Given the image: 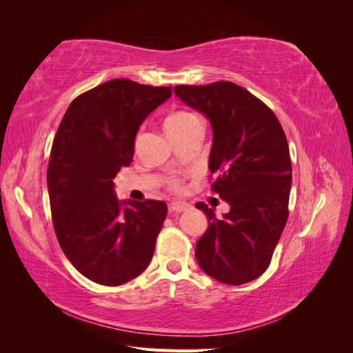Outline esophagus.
Listing matches in <instances>:
<instances>
[{
	"label": "esophagus",
	"instance_id": "1",
	"mask_svg": "<svg viewBox=\"0 0 353 353\" xmlns=\"http://www.w3.org/2000/svg\"><path fill=\"white\" fill-rule=\"evenodd\" d=\"M191 206L188 205V203H184V201H172L169 205V210L170 212H176V213H181V212H185L188 210Z\"/></svg>",
	"mask_w": 353,
	"mask_h": 353
}]
</instances>
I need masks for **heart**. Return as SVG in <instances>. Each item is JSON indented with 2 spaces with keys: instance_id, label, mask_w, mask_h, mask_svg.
Listing matches in <instances>:
<instances>
[{
  "instance_id": "b5f03b06",
  "label": "heart",
  "mask_w": 353,
  "mask_h": 353,
  "mask_svg": "<svg viewBox=\"0 0 353 353\" xmlns=\"http://www.w3.org/2000/svg\"><path fill=\"white\" fill-rule=\"evenodd\" d=\"M197 123H201V121L194 113L187 112V110H178V112L170 113L166 117L165 128H166L168 135H174V134L188 131L190 128H193ZM170 185H172V188H178L179 183L176 179H172L170 181Z\"/></svg>"
}]
</instances>
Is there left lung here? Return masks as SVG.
<instances>
[{
    "label": "left lung",
    "instance_id": "1",
    "mask_svg": "<svg viewBox=\"0 0 353 353\" xmlns=\"http://www.w3.org/2000/svg\"><path fill=\"white\" fill-rule=\"evenodd\" d=\"M176 97L205 114L213 141L212 184L230 212L216 218L203 201L196 208L209 219L196 245L200 268L223 284L240 285L261 276L288 216L292 162L281 123L274 112L239 85H176Z\"/></svg>",
    "mask_w": 353,
    "mask_h": 353
}]
</instances>
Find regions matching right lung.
<instances>
[{
	"instance_id": "1",
	"label": "right lung",
	"mask_w": 353,
	"mask_h": 353,
	"mask_svg": "<svg viewBox=\"0 0 353 353\" xmlns=\"http://www.w3.org/2000/svg\"><path fill=\"white\" fill-rule=\"evenodd\" d=\"M172 94L130 79L104 82L74 99L52 141L47 185L61 250L83 276L121 285L150 263L168 206L121 203L113 179L130 166L145 117Z\"/></svg>"
}]
</instances>
